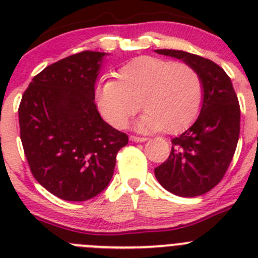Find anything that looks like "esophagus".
I'll use <instances>...</instances> for the list:
<instances>
[{"mask_svg": "<svg viewBox=\"0 0 258 258\" xmlns=\"http://www.w3.org/2000/svg\"><path fill=\"white\" fill-rule=\"evenodd\" d=\"M131 141L132 142H146V141H147V138H145V137L131 136Z\"/></svg>", "mask_w": 258, "mask_h": 258, "instance_id": "34e87169", "label": "esophagus"}]
</instances>
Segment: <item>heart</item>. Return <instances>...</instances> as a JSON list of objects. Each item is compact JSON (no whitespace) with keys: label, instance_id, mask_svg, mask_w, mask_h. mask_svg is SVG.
Masks as SVG:
<instances>
[{"label":"heart","instance_id":"1","mask_svg":"<svg viewBox=\"0 0 258 258\" xmlns=\"http://www.w3.org/2000/svg\"><path fill=\"white\" fill-rule=\"evenodd\" d=\"M117 81L98 85L97 106L106 121L124 129L138 112L137 129L179 133L198 117L203 103V83L191 66L155 56H138L121 67Z\"/></svg>","mask_w":258,"mask_h":258}]
</instances>
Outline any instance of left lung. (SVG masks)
<instances>
[{
  "label": "left lung",
  "instance_id": "left-lung-1",
  "mask_svg": "<svg viewBox=\"0 0 258 258\" xmlns=\"http://www.w3.org/2000/svg\"><path fill=\"white\" fill-rule=\"evenodd\" d=\"M157 54L181 59L199 74L203 83L200 115L187 131L172 140V151L155 177L169 192L184 198L208 192L226 173L240 133V107L231 80L209 59L182 50Z\"/></svg>",
  "mask_w": 258,
  "mask_h": 258
}]
</instances>
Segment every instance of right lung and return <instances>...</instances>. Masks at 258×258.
I'll return each instance as SVG.
<instances>
[{
	"label": "right lung",
	"mask_w": 258,
	"mask_h": 258,
	"mask_svg": "<svg viewBox=\"0 0 258 258\" xmlns=\"http://www.w3.org/2000/svg\"><path fill=\"white\" fill-rule=\"evenodd\" d=\"M106 52H77L32 79L19 106L31 172L52 195L85 202L108 186L127 136L101 117L94 85Z\"/></svg>",
	"instance_id": "obj_1"
}]
</instances>
